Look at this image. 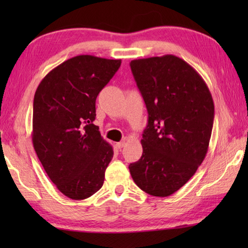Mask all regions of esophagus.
Masks as SVG:
<instances>
[{"mask_svg":"<svg viewBox=\"0 0 248 248\" xmlns=\"http://www.w3.org/2000/svg\"><path fill=\"white\" fill-rule=\"evenodd\" d=\"M124 145H125V141H121V142H118V143L116 144V146H117V148H118V149H123Z\"/></svg>","mask_w":248,"mask_h":248,"instance_id":"esophagus-1","label":"esophagus"}]
</instances>
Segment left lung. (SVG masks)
<instances>
[{
    "label": "left lung",
    "mask_w": 248,
    "mask_h": 248,
    "mask_svg": "<svg viewBox=\"0 0 248 248\" xmlns=\"http://www.w3.org/2000/svg\"><path fill=\"white\" fill-rule=\"evenodd\" d=\"M130 68L149 115L143 153L130 174L146 194L167 197L194 176L208 152L212 96L198 72L173 54L132 60Z\"/></svg>",
    "instance_id": "obj_1"
}]
</instances>
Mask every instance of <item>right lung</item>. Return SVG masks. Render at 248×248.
<instances>
[{
	"mask_svg": "<svg viewBox=\"0 0 248 248\" xmlns=\"http://www.w3.org/2000/svg\"><path fill=\"white\" fill-rule=\"evenodd\" d=\"M121 60L71 58L46 75L33 97L32 143L46 173L64 196L86 199L102 188L114 151L93 124L96 98Z\"/></svg>",
	"mask_w": 248,
	"mask_h": 248,
	"instance_id": "obj_1",
	"label": "right lung"
}]
</instances>
